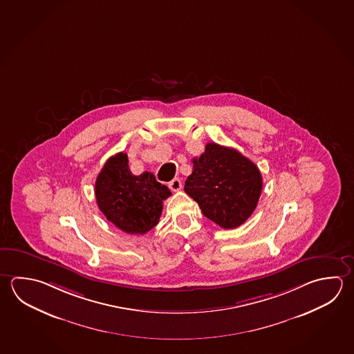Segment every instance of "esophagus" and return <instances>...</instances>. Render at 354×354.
<instances>
[{
  "label": "esophagus",
  "instance_id": "esophagus-1",
  "mask_svg": "<svg viewBox=\"0 0 354 354\" xmlns=\"http://www.w3.org/2000/svg\"><path fill=\"white\" fill-rule=\"evenodd\" d=\"M168 187L172 189V191H178L182 188V182H180V178H174V180H171L169 183H168Z\"/></svg>",
  "mask_w": 354,
  "mask_h": 354
}]
</instances>
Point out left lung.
Masks as SVG:
<instances>
[{
  "instance_id": "obj_1",
  "label": "left lung",
  "mask_w": 354,
  "mask_h": 354,
  "mask_svg": "<svg viewBox=\"0 0 354 354\" xmlns=\"http://www.w3.org/2000/svg\"><path fill=\"white\" fill-rule=\"evenodd\" d=\"M192 162L185 192L202 213L225 230L245 223L256 209L263 187L257 166L237 149L217 143H207L205 152Z\"/></svg>"
}]
</instances>
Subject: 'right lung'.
<instances>
[{
    "instance_id": "1",
    "label": "right lung",
    "mask_w": 354,
    "mask_h": 354,
    "mask_svg": "<svg viewBox=\"0 0 354 354\" xmlns=\"http://www.w3.org/2000/svg\"><path fill=\"white\" fill-rule=\"evenodd\" d=\"M95 194L111 223L126 233L145 234L158 223L171 191L151 172L132 174L127 153L120 152L109 157L97 176Z\"/></svg>"
}]
</instances>
